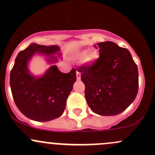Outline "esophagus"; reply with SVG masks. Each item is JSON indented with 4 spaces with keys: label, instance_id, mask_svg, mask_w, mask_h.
I'll use <instances>...</instances> for the list:
<instances>
[{
    "label": "esophagus",
    "instance_id": "obj_1",
    "mask_svg": "<svg viewBox=\"0 0 155 155\" xmlns=\"http://www.w3.org/2000/svg\"><path fill=\"white\" fill-rule=\"evenodd\" d=\"M76 79L77 80H80L81 79V73H79V71H76Z\"/></svg>",
    "mask_w": 155,
    "mask_h": 155
}]
</instances>
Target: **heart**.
Listing matches in <instances>:
<instances>
[{"mask_svg":"<svg viewBox=\"0 0 155 155\" xmlns=\"http://www.w3.org/2000/svg\"><path fill=\"white\" fill-rule=\"evenodd\" d=\"M73 57L75 59L82 58V63L89 65L93 64L99 58V51L96 48H91L87 51L86 49L77 50L74 51Z\"/></svg>","mask_w":155,"mask_h":155,"instance_id":"obj_1","label":"heart"}]
</instances>
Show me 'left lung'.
Listing matches in <instances>:
<instances>
[{
  "mask_svg": "<svg viewBox=\"0 0 155 155\" xmlns=\"http://www.w3.org/2000/svg\"><path fill=\"white\" fill-rule=\"evenodd\" d=\"M100 58L79 67L87 105L94 113L116 115L134 102L138 93L139 73L130 51L113 42L97 43Z\"/></svg>",
  "mask_w": 155,
  "mask_h": 155,
  "instance_id": "left-lung-1",
  "label": "left lung"
}]
</instances>
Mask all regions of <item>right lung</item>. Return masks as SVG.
I'll return each mask as SVG.
<instances>
[{
	"mask_svg": "<svg viewBox=\"0 0 155 155\" xmlns=\"http://www.w3.org/2000/svg\"><path fill=\"white\" fill-rule=\"evenodd\" d=\"M58 46H43L31 43L17 55L10 72V84L12 97L20 112L37 121H48L63 114L67 99L76 81V69L63 73L52 65L40 77L30 73L28 63L36 53L48 58L49 63L58 61ZM61 53H58L60 55Z\"/></svg>",
	"mask_w": 155,
	"mask_h": 155,
	"instance_id": "1",
	"label": "right lung"
}]
</instances>
